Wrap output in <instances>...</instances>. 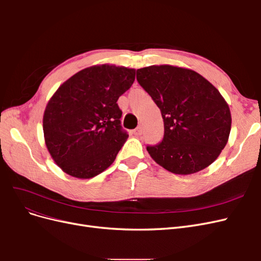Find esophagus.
Masks as SVG:
<instances>
[{"mask_svg": "<svg viewBox=\"0 0 261 261\" xmlns=\"http://www.w3.org/2000/svg\"><path fill=\"white\" fill-rule=\"evenodd\" d=\"M133 133L135 136H140L141 134H143V127H141V126H138V127H136L133 130Z\"/></svg>", "mask_w": 261, "mask_h": 261, "instance_id": "1", "label": "esophagus"}]
</instances>
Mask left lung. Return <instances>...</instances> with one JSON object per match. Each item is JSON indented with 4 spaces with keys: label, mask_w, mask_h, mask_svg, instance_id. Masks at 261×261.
I'll use <instances>...</instances> for the list:
<instances>
[{
    "label": "left lung",
    "mask_w": 261,
    "mask_h": 261,
    "mask_svg": "<svg viewBox=\"0 0 261 261\" xmlns=\"http://www.w3.org/2000/svg\"><path fill=\"white\" fill-rule=\"evenodd\" d=\"M137 82L160 109L164 135L147 146L152 159L175 174H193L215 161L231 132V112L219 90L192 69L152 65Z\"/></svg>",
    "instance_id": "8db88e82"
}]
</instances>
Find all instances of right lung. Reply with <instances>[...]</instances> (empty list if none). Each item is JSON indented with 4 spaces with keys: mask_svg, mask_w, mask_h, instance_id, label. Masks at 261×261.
Instances as JSON below:
<instances>
[{
    "mask_svg": "<svg viewBox=\"0 0 261 261\" xmlns=\"http://www.w3.org/2000/svg\"><path fill=\"white\" fill-rule=\"evenodd\" d=\"M135 81V69L96 65L59 87L43 114L45 145L59 167L91 178L111 165L127 140L117 100Z\"/></svg>",
    "mask_w": 261,
    "mask_h": 261,
    "instance_id": "1",
    "label": "right lung"
}]
</instances>
